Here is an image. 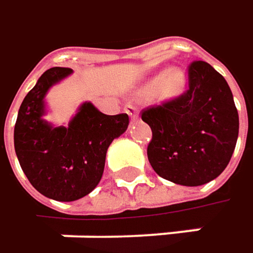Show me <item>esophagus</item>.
Here are the masks:
<instances>
[{
  "label": "esophagus",
  "instance_id": "obj_1",
  "mask_svg": "<svg viewBox=\"0 0 253 253\" xmlns=\"http://www.w3.org/2000/svg\"><path fill=\"white\" fill-rule=\"evenodd\" d=\"M126 111L127 114L130 116V119H131V122H137L139 120V113H137V108L134 107V105H127L126 107Z\"/></svg>",
  "mask_w": 253,
  "mask_h": 253
}]
</instances>
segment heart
Here are the masks:
<instances>
[{"label":"heart","mask_w":253,"mask_h":253,"mask_svg":"<svg viewBox=\"0 0 253 253\" xmlns=\"http://www.w3.org/2000/svg\"><path fill=\"white\" fill-rule=\"evenodd\" d=\"M185 84H187V78L181 69L162 71L156 74L153 78H150L140 88V95L150 97L155 92H158L164 98H172L182 92Z\"/></svg>","instance_id":"b5f03b06"}]
</instances>
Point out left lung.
Returning a JSON list of instances; mask_svg holds the SVG:
<instances>
[{"instance_id": "1", "label": "left lung", "mask_w": 253, "mask_h": 253, "mask_svg": "<svg viewBox=\"0 0 253 253\" xmlns=\"http://www.w3.org/2000/svg\"><path fill=\"white\" fill-rule=\"evenodd\" d=\"M152 128L148 159L173 184L198 187L227 167L239 134V116L226 80L207 62L188 69V91L142 113Z\"/></svg>"}]
</instances>
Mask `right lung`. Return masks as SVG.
I'll use <instances>...</instances> for the list:
<instances>
[{"instance_id":"obj_1","label":"right lung","mask_w":253,"mask_h":253,"mask_svg":"<svg viewBox=\"0 0 253 253\" xmlns=\"http://www.w3.org/2000/svg\"><path fill=\"white\" fill-rule=\"evenodd\" d=\"M72 74L69 68L47 69L20 105L14 149L20 167L36 190L56 201H75L100 182L107 149L128 126V116H107L85 101L68 126H53L46 94Z\"/></svg>"}]
</instances>
